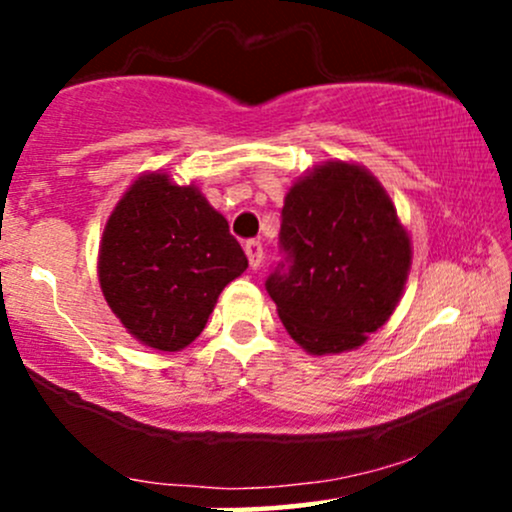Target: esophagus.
Masks as SVG:
<instances>
[{"label":"esophagus","mask_w":512,"mask_h":512,"mask_svg":"<svg viewBox=\"0 0 512 512\" xmlns=\"http://www.w3.org/2000/svg\"><path fill=\"white\" fill-rule=\"evenodd\" d=\"M245 255H248L252 269L260 267V264H262V255H264L260 240H248V243H245Z\"/></svg>","instance_id":"esophagus-1"}]
</instances>
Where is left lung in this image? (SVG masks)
Listing matches in <instances>:
<instances>
[{"instance_id": "1", "label": "left lung", "mask_w": 512, "mask_h": 512, "mask_svg": "<svg viewBox=\"0 0 512 512\" xmlns=\"http://www.w3.org/2000/svg\"><path fill=\"white\" fill-rule=\"evenodd\" d=\"M279 243L284 262L264 286L308 354L356 349L390 320L407 284L411 240L366 168L327 161L293 182Z\"/></svg>"}]
</instances>
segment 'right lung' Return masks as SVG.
Wrapping results in <instances>:
<instances>
[{
	"label": "right lung",
	"instance_id": "add662e5",
	"mask_svg": "<svg viewBox=\"0 0 512 512\" xmlns=\"http://www.w3.org/2000/svg\"><path fill=\"white\" fill-rule=\"evenodd\" d=\"M248 269L228 221L195 185L166 173L132 182L105 223L98 279L134 339L180 351L207 325L216 298Z\"/></svg>",
	"mask_w": 512,
	"mask_h": 512
}]
</instances>
